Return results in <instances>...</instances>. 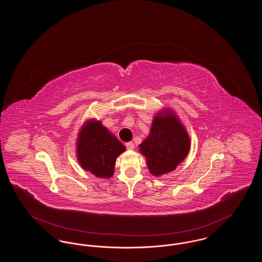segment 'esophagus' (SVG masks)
<instances>
[{
    "mask_svg": "<svg viewBox=\"0 0 262 262\" xmlns=\"http://www.w3.org/2000/svg\"><path fill=\"white\" fill-rule=\"evenodd\" d=\"M125 146H126V148L128 150L135 149V144H134L133 142H127V143H125Z\"/></svg>",
    "mask_w": 262,
    "mask_h": 262,
    "instance_id": "34e87169",
    "label": "esophagus"
}]
</instances>
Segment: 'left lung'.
<instances>
[{"label": "left lung", "mask_w": 262, "mask_h": 262, "mask_svg": "<svg viewBox=\"0 0 262 262\" xmlns=\"http://www.w3.org/2000/svg\"><path fill=\"white\" fill-rule=\"evenodd\" d=\"M186 126L171 108H163L153 117L149 135L139 145L150 173L160 177L176 170L190 149Z\"/></svg>", "instance_id": "8db88e82"}]
</instances>
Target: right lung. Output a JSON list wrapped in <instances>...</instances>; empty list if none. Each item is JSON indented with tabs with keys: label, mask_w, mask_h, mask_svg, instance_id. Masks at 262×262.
Instances as JSON below:
<instances>
[{
	"label": "right lung",
	"mask_w": 262,
	"mask_h": 262,
	"mask_svg": "<svg viewBox=\"0 0 262 262\" xmlns=\"http://www.w3.org/2000/svg\"><path fill=\"white\" fill-rule=\"evenodd\" d=\"M125 151V145L99 120L88 119L80 126L75 142L76 159L95 177L110 179L118 156Z\"/></svg>",
	"instance_id": "1"
}]
</instances>
